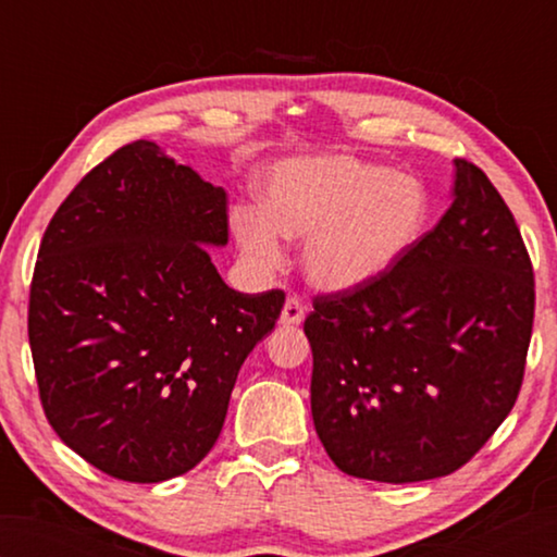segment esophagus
<instances>
[{
	"label": "esophagus",
	"mask_w": 557,
	"mask_h": 557,
	"mask_svg": "<svg viewBox=\"0 0 557 557\" xmlns=\"http://www.w3.org/2000/svg\"><path fill=\"white\" fill-rule=\"evenodd\" d=\"M306 315V306L301 299L297 297H289L282 306V315H280V323L282 325H299Z\"/></svg>",
	"instance_id": "1"
}]
</instances>
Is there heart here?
Returning <instances> with one entry per match:
<instances>
[{
	"mask_svg": "<svg viewBox=\"0 0 557 557\" xmlns=\"http://www.w3.org/2000/svg\"><path fill=\"white\" fill-rule=\"evenodd\" d=\"M431 198L425 186L354 156L277 162L258 206H236L230 224L248 263L272 272L285 239H306L304 268L315 287L354 292L381 280L421 239Z\"/></svg>",
	"mask_w": 557,
	"mask_h": 557,
	"instance_id": "b5f03b06",
	"label": "heart"
}]
</instances>
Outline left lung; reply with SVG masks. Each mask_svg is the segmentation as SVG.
Wrapping results in <instances>:
<instances>
[{
  "label": "left lung",
  "instance_id": "8db88e82",
  "mask_svg": "<svg viewBox=\"0 0 557 557\" xmlns=\"http://www.w3.org/2000/svg\"><path fill=\"white\" fill-rule=\"evenodd\" d=\"M534 268L510 208L455 160L453 206L381 280L321 294L311 342L315 433L349 476H447L486 445L522 387Z\"/></svg>",
  "mask_w": 557,
  "mask_h": 557
}]
</instances>
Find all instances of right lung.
<instances>
[{"label":"right lung","instance_id":"1","mask_svg":"<svg viewBox=\"0 0 557 557\" xmlns=\"http://www.w3.org/2000/svg\"><path fill=\"white\" fill-rule=\"evenodd\" d=\"M227 194L152 140L76 184L42 236L28 339L45 417L108 476L158 483L215 445L248 354L285 292L224 285Z\"/></svg>","mask_w":557,"mask_h":557}]
</instances>
